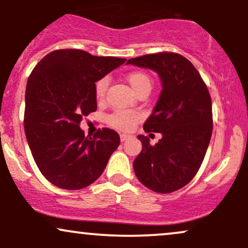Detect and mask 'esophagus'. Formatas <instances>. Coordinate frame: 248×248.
<instances>
[{
  "label": "esophagus",
  "mask_w": 248,
  "mask_h": 248,
  "mask_svg": "<svg viewBox=\"0 0 248 248\" xmlns=\"http://www.w3.org/2000/svg\"><path fill=\"white\" fill-rule=\"evenodd\" d=\"M129 138H130V135H128V134H121V135H120L121 142H124L126 140H128Z\"/></svg>",
  "instance_id": "esophagus-1"
}]
</instances>
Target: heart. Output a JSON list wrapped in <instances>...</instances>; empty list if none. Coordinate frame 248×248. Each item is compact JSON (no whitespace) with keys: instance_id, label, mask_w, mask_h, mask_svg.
Instances as JSON below:
<instances>
[{"instance_id":"heart-1","label":"heart","mask_w":248,"mask_h":248,"mask_svg":"<svg viewBox=\"0 0 248 248\" xmlns=\"http://www.w3.org/2000/svg\"><path fill=\"white\" fill-rule=\"evenodd\" d=\"M127 81L135 91L136 94L143 91L150 92L152 90V78L147 75V73L141 72V71H136L132 72L127 76ZM108 87V79L101 78L100 80L96 81L95 84V96L98 100H102L106 94V91ZM140 116L136 112L132 110H116V112L110 114L107 118V122L109 126L119 130H132L136 122L139 121Z\"/></svg>"}]
</instances>
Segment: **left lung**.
I'll return each instance as SVG.
<instances>
[{"mask_svg":"<svg viewBox=\"0 0 248 248\" xmlns=\"http://www.w3.org/2000/svg\"><path fill=\"white\" fill-rule=\"evenodd\" d=\"M127 64L155 71L162 91L144 132L161 133L155 146L139 135L142 150L134 171L148 189L169 193L186 186L204 160L212 135V102L205 82L186 57L160 52L132 58Z\"/></svg>","mask_w":248,"mask_h":248,"instance_id":"8db88e82","label":"left lung"}]
</instances>
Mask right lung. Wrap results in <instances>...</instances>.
<instances>
[{"mask_svg":"<svg viewBox=\"0 0 248 248\" xmlns=\"http://www.w3.org/2000/svg\"><path fill=\"white\" fill-rule=\"evenodd\" d=\"M124 62L82 50H56L31 72L24 132L37 167L56 186L78 190L92 184L120 144L119 134L109 128L85 136L80 122L96 109L95 82Z\"/></svg>","mask_w":248,"mask_h":248,"instance_id":"right-lung-1","label":"right lung"}]
</instances>
